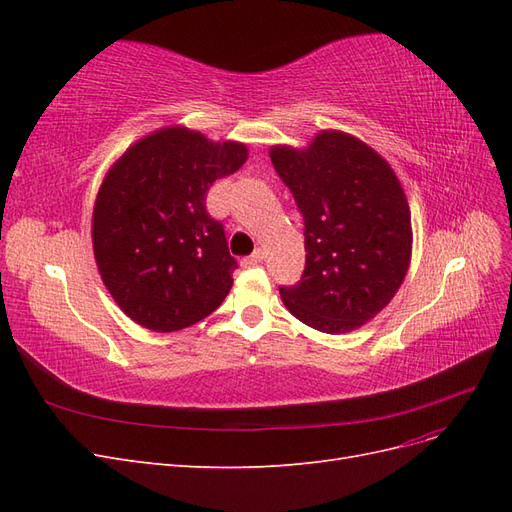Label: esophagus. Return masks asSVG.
Returning a JSON list of instances; mask_svg holds the SVG:
<instances>
[{
	"label": "esophagus",
	"instance_id": "esophagus-1",
	"mask_svg": "<svg viewBox=\"0 0 512 512\" xmlns=\"http://www.w3.org/2000/svg\"><path fill=\"white\" fill-rule=\"evenodd\" d=\"M262 258H265V252H262V250H256L254 254H250L247 258H243V265H245V267L258 265V262H262Z\"/></svg>",
	"mask_w": 512,
	"mask_h": 512
}]
</instances>
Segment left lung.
Wrapping results in <instances>:
<instances>
[{"instance_id":"1","label":"left lung","mask_w":512,"mask_h":512,"mask_svg":"<svg viewBox=\"0 0 512 512\" xmlns=\"http://www.w3.org/2000/svg\"><path fill=\"white\" fill-rule=\"evenodd\" d=\"M305 222L301 282L280 288L288 312L348 333L391 303L412 258L410 205L391 164L359 138L318 132L309 147L269 151Z\"/></svg>"}]
</instances>
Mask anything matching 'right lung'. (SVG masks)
<instances>
[{"instance_id":"obj_1","label":"right lung","mask_w":512,"mask_h":512,"mask_svg":"<svg viewBox=\"0 0 512 512\" xmlns=\"http://www.w3.org/2000/svg\"><path fill=\"white\" fill-rule=\"evenodd\" d=\"M245 160L243 143H213L185 126H166L108 168L91 241L102 282L130 320L170 333L222 305L237 260L205 200L213 181L237 173Z\"/></svg>"}]
</instances>
